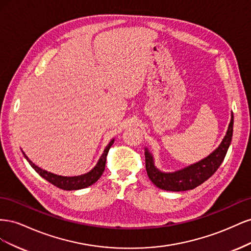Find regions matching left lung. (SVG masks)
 I'll return each mask as SVG.
<instances>
[{"label":"left lung","instance_id":"8db88e82","mask_svg":"<svg viewBox=\"0 0 251 251\" xmlns=\"http://www.w3.org/2000/svg\"><path fill=\"white\" fill-rule=\"evenodd\" d=\"M232 132L233 114L231 113L228 128L220 146L202 160L173 173H165L157 169L153 155L146 148V169L150 180L157 187L169 192H183L199 186L210 178L223 162L230 146Z\"/></svg>","mask_w":251,"mask_h":251}]
</instances>
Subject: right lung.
<instances>
[{
    "label": "right lung",
    "mask_w": 251,
    "mask_h": 251,
    "mask_svg": "<svg viewBox=\"0 0 251 251\" xmlns=\"http://www.w3.org/2000/svg\"><path fill=\"white\" fill-rule=\"evenodd\" d=\"M114 143V139H112L107 147H105L102 155L100 156V160L96 163L94 168L91 170L90 172L79 175V176H73V177H67V176H59V175L53 174L50 172L45 171L39 166L35 165L30 159L27 157V155L23 151V155L26 158V160L29 162V164L32 166V169L40 175L41 177L44 179H46L48 182H50L51 184L55 185L56 187H59L64 189V191H77V189H81L88 187L90 185H92L93 183L101 177V175L104 171V166H105V160H107V155L110 148L112 147V144Z\"/></svg>",
    "instance_id": "1"
}]
</instances>
